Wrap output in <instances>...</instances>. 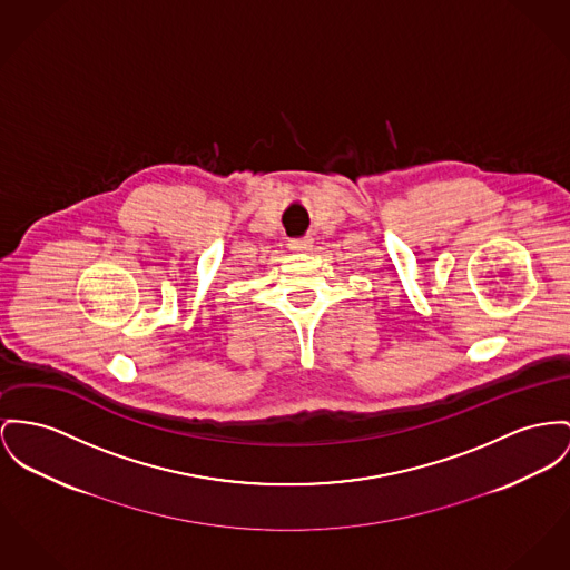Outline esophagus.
Segmentation results:
<instances>
[{"label": "esophagus", "instance_id": "obj_1", "mask_svg": "<svg viewBox=\"0 0 570 570\" xmlns=\"http://www.w3.org/2000/svg\"><path fill=\"white\" fill-rule=\"evenodd\" d=\"M289 250H294V253H306V250H311V246H313V239L311 237H301V239H289Z\"/></svg>", "mask_w": 570, "mask_h": 570}]
</instances>
